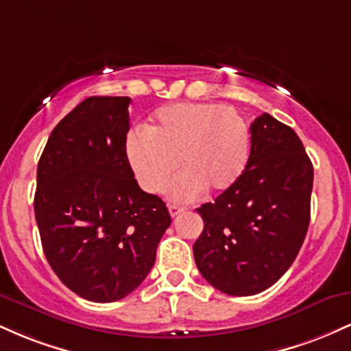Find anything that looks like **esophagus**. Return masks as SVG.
Returning a JSON list of instances; mask_svg holds the SVG:
<instances>
[{"mask_svg": "<svg viewBox=\"0 0 351 351\" xmlns=\"http://www.w3.org/2000/svg\"><path fill=\"white\" fill-rule=\"evenodd\" d=\"M184 209H186V208H183V206H178V204H170V206H168V211H170L171 217H176V216L180 215V213H183Z\"/></svg>", "mask_w": 351, "mask_h": 351, "instance_id": "esophagus-1", "label": "esophagus"}]
</instances>
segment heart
<instances>
[{
  "mask_svg": "<svg viewBox=\"0 0 351 351\" xmlns=\"http://www.w3.org/2000/svg\"><path fill=\"white\" fill-rule=\"evenodd\" d=\"M127 156L140 184L189 201L204 189L226 191L243 176L251 156V132L239 112L219 104H173L160 108L147 130L127 136Z\"/></svg>",
  "mask_w": 351,
  "mask_h": 351,
  "instance_id": "heart-1",
  "label": "heart"
}]
</instances>
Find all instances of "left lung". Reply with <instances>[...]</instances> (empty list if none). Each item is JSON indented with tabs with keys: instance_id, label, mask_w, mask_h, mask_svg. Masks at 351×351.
Wrapping results in <instances>:
<instances>
[{
	"instance_id": "8db88e82",
	"label": "left lung",
	"mask_w": 351,
	"mask_h": 351,
	"mask_svg": "<svg viewBox=\"0 0 351 351\" xmlns=\"http://www.w3.org/2000/svg\"><path fill=\"white\" fill-rule=\"evenodd\" d=\"M313 167L299 135L263 114L251 123V156L234 186L196 209L201 276L228 295H254L287 272L307 234Z\"/></svg>"
}]
</instances>
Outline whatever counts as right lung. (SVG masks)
<instances>
[{
  "instance_id": "add662e5",
  "label": "right lung",
  "mask_w": 351,
  "mask_h": 351,
  "mask_svg": "<svg viewBox=\"0 0 351 351\" xmlns=\"http://www.w3.org/2000/svg\"><path fill=\"white\" fill-rule=\"evenodd\" d=\"M130 97H88L56 125L38 163L34 215L43 251L66 287L115 302L138 287L171 224L127 158Z\"/></svg>"
}]
</instances>
